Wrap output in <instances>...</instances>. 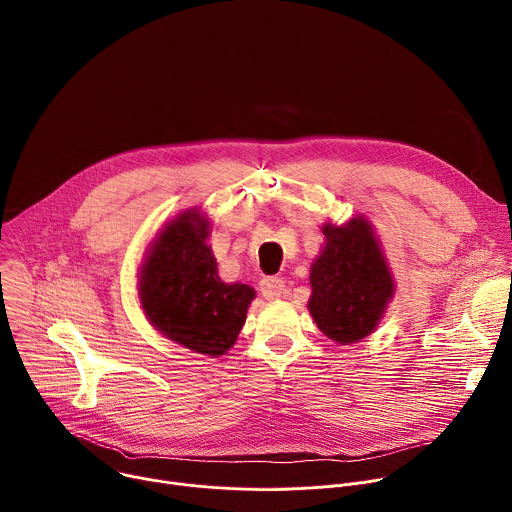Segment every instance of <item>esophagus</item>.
Listing matches in <instances>:
<instances>
[{
    "mask_svg": "<svg viewBox=\"0 0 512 512\" xmlns=\"http://www.w3.org/2000/svg\"><path fill=\"white\" fill-rule=\"evenodd\" d=\"M261 296L265 300H277L285 294V283L279 277H265L261 279Z\"/></svg>",
    "mask_w": 512,
    "mask_h": 512,
    "instance_id": "obj_1",
    "label": "esophagus"
}]
</instances>
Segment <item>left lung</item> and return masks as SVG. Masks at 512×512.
Listing matches in <instances>:
<instances>
[{
	"label": "left lung",
	"mask_w": 512,
	"mask_h": 512,
	"mask_svg": "<svg viewBox=\"0 0 512 512\" xmlns=\"http://www.w3.org/2000/svg\"><path fill=\"white\" fill-rule=\"evenodd\" d=\"M322 233L326 245L310 269L308 310L330 340L352 344L377 328L395 296V281L364 216L340 227L326 223Z\"/></svg>",
	"instance_id": "1"
}]
</instances>
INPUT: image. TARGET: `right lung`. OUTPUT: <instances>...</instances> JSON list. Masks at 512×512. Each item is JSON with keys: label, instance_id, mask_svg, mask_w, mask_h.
I'll list each match as a JSON object with an SVG mask.
<instances>
[{"label": "right lung", "instance_id": "1", "mask_svg": "<svg viewBox=\"0 0 512 512\" xmlns=\"http://www.w3.org/2000/svg\"><path fill=\"white\" fill-rule=\"evenodd\" d=\"M208 233V221L192 208L170 221L141 265L139 300L164 336L194 352L221 356L235 344L255 289L221 281Z\"/></svg>", "mask_w": 512, "mask_h": 512}]
</instances>
